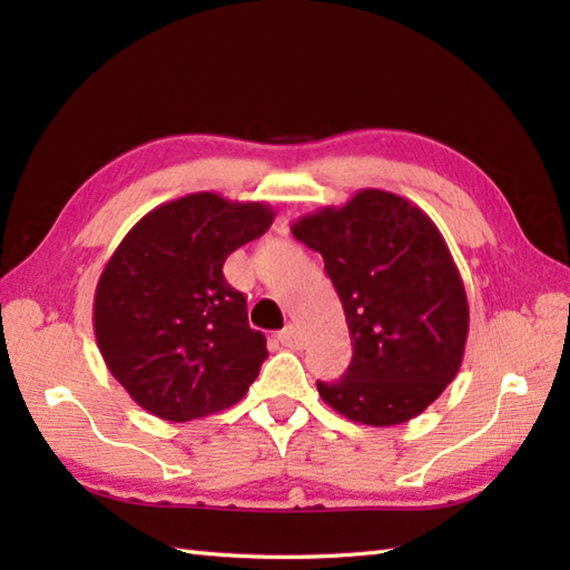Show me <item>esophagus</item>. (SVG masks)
Masks as SVG:
<instances>
[{"label":"esophagus","instance_id":"esophagus-1","mask_svg":"<svg viewBox=\"0 0 570 570\" xmlns=\"http://www.w3.org/2000/svg\"><path fill=\"white\" fill-rule=\"evenodd\" d=\"M278 343H282L284 347H292V350H298L301 345H304V337H301L296 325H286V328L276 335Z\"/></svg>","mask_w":570,"mask_h":570}]
</instances>
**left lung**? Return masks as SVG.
Instances as JSON below:
<instances>
[{
  "instance_id": "1",
  "label": "left lung",
  "mask_w": 570,
  "mask_h": 570,
  "mask_svg": "<svg viewBox=\"0 0 570 570\" xmlns=\"http://www.w3.org/2000/svg\"><path fill=\"white\" fill-rule=\"evenodd\" d=\"M292 233L321 252L345 311L353 362L318 382L325 404L367 426L419 416L455 380L468 341L463 278L431 217L380 188L323 208Z\"/></svg>"
}]
</instances>
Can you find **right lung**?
<instances>
[{
  "instance_id": "add662e5",
  "label": "right lung",
  "mask_w": 570,
  "mask_h": 570,
  "mask_svg": "<svg viewBox=\"0 0 570 570\" xmlns=\"http://www.w3.org/2000/svg\"><path fill=\"white\" fill-rule=\"evenodd\" d=\"M274 220L264 203L190 193L147 213L105 264L92 325L107 370L164 421H193L239 402L266 360L247 298L223 264Z\"/></svg>"
}]
</instances>
